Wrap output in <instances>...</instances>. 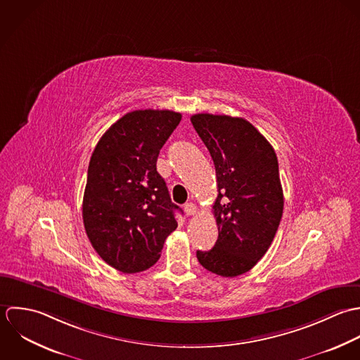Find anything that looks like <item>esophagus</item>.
<instances>
[{
  "label": "esophagus",
  "mask_w": 360,
  "mask_h": 360,
  "mask_svg": "<svg viewBox=\"0 0 360 360\" xmlns=\"http://www.w3.org/2000/svg\"><path fill=\"white\" fill-rule=\"evenodd\" d=\"M185 213H186L188 216H195V214L198 213L196 205H193V203H186V205H185Z\"/></svg>",
  "instance_id": "obj_1"
}]
</instances>
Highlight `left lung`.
Segmentation results:
<instances>
[{
  "label": "left lung",
  "mask_w": 360,
  "mask_h": 360,
  "mask_svg": "<svg viewBox=\"0 0 360 360\" xmlns=\"http://www.w3.org/2000/svg\"><path fill=\"white\" fill-rule=\"evenodd\" d=\"M214 161L213 213L218 239L199 263L221 277H236L256 266L278 229L284 193L273 146L246 120L196 114L191 118Z\"/></svg>",
  "instance_id": "left-lung-1"
}]
</instances>
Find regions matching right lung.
Wrapping results in <instances>:
<instances>
[{
	"label": "right lung",
	"instance_id": "right-lung-1",
	"mask_svg": "<svg viewBox=\"0 0 360 360\" xmlns=\"http://www.w3.org/2000/svg\"><path fill=\"white\" fill-rule=\"evenodd\" d=\"M182 115L136 110L110 127L96 146L83 195V224L98 256L118 271L150 269L178 222L165 181L157 172L161 147Z\"/></svg>",
	"mask_w": 360,
	"mask_h": 360
}]
</instances>
